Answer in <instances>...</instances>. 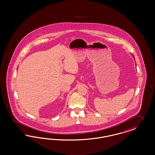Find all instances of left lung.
I'll return each mask as SVG.
<instances>
[{
  "label": "left lung",
  "mask_w": 155,
  "mask_h": 155,
  "mask_svg": "<svg viewBox=\"0 0 155 155\" xmlns=\"http://www.w3.org/2000/svg\"><path fill=\"white\" fill-rule=\"evenodd\" d=\"M132 56H133V57H134V55H132Z\"/></svg>",
  "instance_id": "1"
}]
</instances>
